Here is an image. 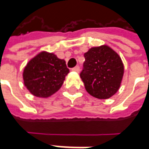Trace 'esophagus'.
Returning <instances> with one entry per match:
<instances>
[{"mask_svg": "<svg viewBox=\"0 0 149 149\" xmlns=\"http://www.w3.org/2000/svg\"><path fill=\"white\" fill-rule=\"evenodd\" d=\"M72 71H74V72H79V71H80V67L79 66H76L75 68H72Z\"/></svg>", "mask_w": 149, "mask_h": 149, "instance_id": "obj_1", "label": "esophagus"}]
</instances>
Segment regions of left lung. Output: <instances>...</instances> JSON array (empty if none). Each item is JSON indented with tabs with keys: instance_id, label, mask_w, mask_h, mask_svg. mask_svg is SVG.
I'll return each mask as SVG.
<instances>
[{
	"instance_id": "8db88e82",
	"label": "left lung",
	"mask_w": 149,
	"mask_h": 149,
	"mask_svg": "<svg viewBox=\"0 0 149 149\" xmlns=\"http://www.w3.org/2000/svg\"><path fill=\"white\" fill-rule=\"evenodd\" d=\"M84 57L80 77L86 91L98 99H108L115 95L124 75L120 57L106 45L91 48Z\"/></svg>"
}]
</instances>
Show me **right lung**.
Masks as SVG:
<instances>
[{
	"label": "right lung",
	"mask_w": 149,
	"mask_h": 149,
	"mask_svg": "<svg viewBox=\"0 0 149 149\" xmlns=\"http://www.w3.org/2000/svg\"><path fill=\"white\" fill-rule=\"evenodd\" d=\"M68 72L63 59L54 54L41 52L24 68V82L31 94L46 98L60 89Z\"/></svg>",
	"instance_id": "add662e5"
}]
</instances>
